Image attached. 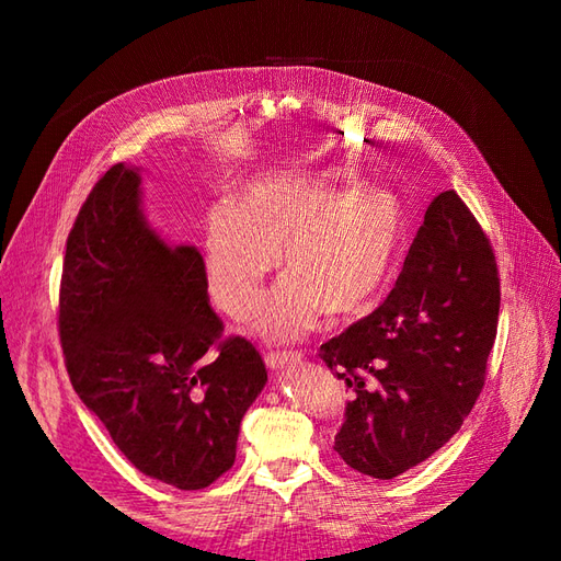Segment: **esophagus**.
Returning a JSON list of instances; mask_svg holds the SVG:
<instances>
[{"label": "esophagus", "instance_id": "1", "mask_svg": "<svg viewBox=\"0 0 561 561\" xmlns=\"http://www.w3.org/2000/svg\"><path fill=\"white\" fill-rule=\"evenodd\" d=\"M304 359L301 352H267L265 362L272 368V371H277V368H284L289 364H299Z\"/></svg>", "mask_w": 561, "mask_h": 561}]
</instances>
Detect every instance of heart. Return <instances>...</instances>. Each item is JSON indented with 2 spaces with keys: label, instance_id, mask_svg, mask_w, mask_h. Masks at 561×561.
Listing matches in <instances>:
<instances>
[{
  "label": "heart",
  "instance_id": "b5f03b06",
  "mask_svg": "<svg viewBox=\"0 0 561 561\" xmlns=\"http://www.w3.org/2000/svg\"><path fill=\"white\" fill-rule=\"evenodd\" d=\"M402 238L400 199L386 187L342 190L332 173H279L238 190L205 221V284L231 320L257 308L267 274H289L272 289L257 330L296 340L320 313L352 318L374 304Z\"/></svg>",
  "mask_w": 561,
  "mask_h": 561
}]
</instances>
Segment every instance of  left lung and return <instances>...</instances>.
Wrapping results in <instances>:
<instances>
[{"instance_id": "8db88e82", "label": "left lung", "mask_w": 561, "mask_h": 561, "mask_svg": "<svg viewBox=\"0 0 561 561\" xmlns=\"http://www.w3.org/2000/svg\"><path fill=\"white\" fill-rule=\"evenodd\" d=\"M499 270L456 190L434 197L388 299L320 347L354 398L335 450L392 480L436 453L478 402L496 340Z\"/></svg>"}]
</instances>
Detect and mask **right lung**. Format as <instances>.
<instances>
[{
  "mask_svg": "<svg viewBox=\"0 0 561 561\" xmlns=\"http://www.w3.org/2000/svg\"><path fill=\"white\" fill-rule=\"evenodd\" d=\"M202 255L171 248L115 163L67 238L57 330L81 402L139 472L205 490L236 460L238 428L267 380L245 337H224Z\"/></svg>",
  "mask_w": 561,
  "mask_h": 561,
  "instance_id": "right-lung-1",
  "label": "right lung"
}]
</instances>
